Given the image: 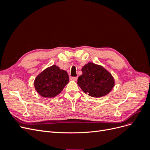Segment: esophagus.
Wrapping results in <instances>:
<instances>
[{"mask_svg":"<svg viewBox=\"0 0 150 150\" xmlns=\"http://www.w3.org/2000/svg\"><path fill=\"white\" fill-rule=\"evenodd\" d=\"M70 79L72 80V81H76L77 79H78V77H71Z\"/></svg>","mask_w":150,"mask_h":150,"instance_id":"obj_1","label":"esophagus"}]
</instances>
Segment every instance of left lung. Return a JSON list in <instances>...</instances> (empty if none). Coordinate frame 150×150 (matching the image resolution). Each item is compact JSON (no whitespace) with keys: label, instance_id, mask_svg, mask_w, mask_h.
<instances>
[{"label":"left lung","instance_id":"8db88e82","mask_svg":"<svg viewBox=\"0 0 150 150\" xmlns=\"http://www.w3.org/2000/svg\"><path fill=\"white\" fill-rule=\"evenodd\" d=\"M81 71L83 74L78 78V84L89 96L94 98L104 96L114 87V79L103 67L89 62Z\"/></svg>","mask_w":150,"mask_h":150}]
</instances>
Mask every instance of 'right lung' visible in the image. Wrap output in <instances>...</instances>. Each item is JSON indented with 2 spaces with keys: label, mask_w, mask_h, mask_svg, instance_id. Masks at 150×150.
<instances>
[{
  "label": "right lung",
  "mask_w": 150,
  "mask_h": 150,
  "mask_svg": "<svg viewBox=\"0 0 150 150\" xmlns=\"http://www.w3.org/2000/svg\"><path fill=\"white\" fill-rule=\"evenodd\" d=\"M68 83L67 72L54 65L47 68L36 77L34 86L40 96L52 98L59 94Z\"/></svg>",
  "instance_id": "add662e5"
}]
</instances>
